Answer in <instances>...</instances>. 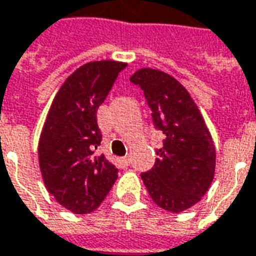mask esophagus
<instances>
[{"mask_svg": "<svg viewBox=\"0 0 256 256\" xmlns=\"http://www.w3.org/2000/svg\"><path fill=\"white\" fill-rule=\"evenodd\" d=\"M120 162L122 164V166H128L130 162H131V159H130V156H124V158H121V160H120Z\"/></svg>", "mask_w": 256, "mask_h": 256, "instance_id": "34e87169", "label": "esophagus"}]
</instances>
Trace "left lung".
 <instances>
[{"mask_svg": "<svg viewBox=\"0 0 256 256\" xmlns=\"http://www.w3.org/2000/svg\"><path fill=\"white\" fill-rule=\"evenodd\" d=\"M144 90L156 130L164 134L155 164L140 173L160 208L180 212L202 200L216 170V148L203 116L188 90L168 73L144 68L131 76Z\"/></svg>", "mask_w": 256, "mask_h": 256, "instance_id": "left-lung-1", "label": "left lung"}]
</instances>
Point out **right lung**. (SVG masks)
Here are the masks:
<instances>
[{
	"mask_svg": "<svg viewBox=\"0 0 256 256\" xmlns=\"http://www.w3.org/2000/svg\"><path fill=\"white\" fill-rule=\"evenodd\" d=\"M126 63L90 62L66 78L53 100L39 138V168L56 202L74 214L94 212L118 178V169L98 155L97 110Z\"/></svg>",
	"mask_w": 256,
	"mask_h": 256,
	"instance_id": "right-lung-1",
	"label": "right lung"
}]
</instances>
